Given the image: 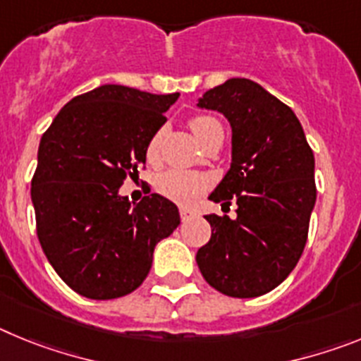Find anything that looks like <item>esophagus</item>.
<instances>
[{
	"instance_id": "1",
	"label": "esophagus",
	"mask_w": 361,
	"mask_h": 361,
	"mask_svg": "<svg viewBox=\"0 0 361 361\" xmlns=\"http://www.w3.org/2000/svg\"><path fill=\"white\" fill-rule=\"evenodd\" d=\"M193 215H195V213L191 212V209L180 208V219H183V222H186V220H190Z\"/></svg>"
}]
</instances>
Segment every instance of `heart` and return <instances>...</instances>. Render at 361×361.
Returning a JSON list of instances; mask_svg holds the SVG:
<instances>
[{
    "label": "heart",
    "mask_w": 361,
    "mask_h": 361,
    "mask_svg": "<svg viewBox=\"0 0 361 361\" xmlns=\"http://www.w3.org/2000/svg\"><path fill=\"white\" fill-rule=\"evenodd\" d=\"M191 132L195 133L199 141H202L204 135L213 128L219 126L213 117L208 116H197L190 121ZM162 137H164V130L159 128L157 132H153L152 137L146 142V159L148 162H157L161 157V146ZM208 186V178L204 175L195 173V171H184V170H168L157 177L155 188L166 199L173 200L177 204H191L197 197L202 193Z\"/></svg>",
    "instance_id": "obj_1"
}]
</instances>
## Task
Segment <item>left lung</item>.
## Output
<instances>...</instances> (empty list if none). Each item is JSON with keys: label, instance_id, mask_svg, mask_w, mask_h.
Masks as SVG:
<instances>
[{"label": "left lung", "instance_id": "obj_1", "mask_svg": "<svg viewBox=\"0 0 361 361\" xmlns=\"http://www.w3.org/2000/svg\"><path fill=\"white\" fill-rule=\"evenodd\" d=\"M199 106L224 114L231 124V168L209 200H233L237 219L206 216L212 238L197 251V264L222 295L262 296L288 279L307 242L314 155L295 111L251 79H228Z\"/></svg>", "mask_w": 361, "mask_h": 361}]
</instances>
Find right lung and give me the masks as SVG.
<instances>
[{
    "instance_id": "right-lung-1",
    "label": "right lung",
    "mask_w": 361,
    "mask_h": 361,
    "mask_svg": "<svg viewBox=\"0 0 361 361\" xmlns=\"http://www.w3.org/2000/svg\"><path fill=\"white\" fill-rule=\"evenodd\" d=\"M178 94L103 85L73 97L43 133L32 177L36 231L49 262L81 296L111 300L148 276L153 250L180 224L171 200L132 206L119 188L139 177L146 142Z\"/></svg>"
}]
</instances>
